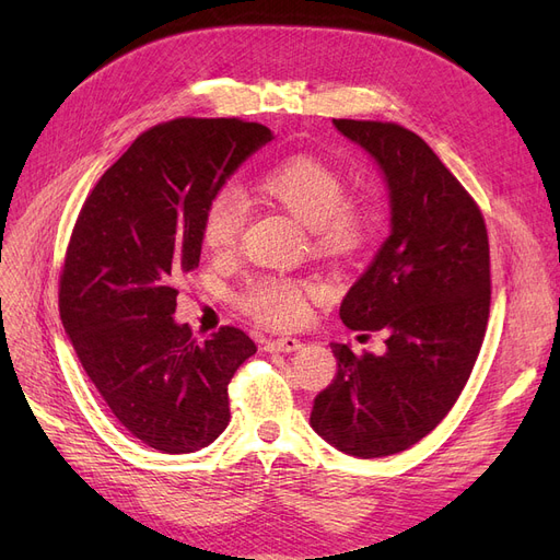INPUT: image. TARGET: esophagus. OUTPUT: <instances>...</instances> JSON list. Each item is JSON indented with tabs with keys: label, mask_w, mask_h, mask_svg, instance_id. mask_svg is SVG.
<instances>
[{
	"label": "esophagus",
	"mask_w": 560,
	"mask_h": 560,
	"mask_svg": "<svg viewBox=\"0 0 560 560\" xmlns=\"http://www.w3.org/2000/svg\"><path fill=\"white\" fill-rule=\"evenodd\" d=\"M302 340H298V338H290V336H285V338H272V340H268L265 342V347H268V351H298V349H302Z\"/></svg>",
	"instance_id": "34e87169"
}]
</instances>
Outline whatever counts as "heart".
I'll return each instance as SVG.
<instances>
[{
  "label": "heart",
  "instance_id": "heart-1",
  "mask_svg": "<svg viewBox=\"0 0 560 560\" xmlns=\"http://www.w3.org/2000/svg\"><path fill=\"white\" fill-rule=\"evenodd\" d=\"M256 190L311 229L313 247L322 254L357 252L370 233V215L347 197L342 174L315 156H292L258 174ZM247 222L245 197L233 186L218 188L203 203L201 243L226 252L238 243ZM317 285L300 279L258 277L243 292V308L279 329L300 327L311 315Z\"/></svg>",
  "mask_w": 560,
  "mask_h": 560
}]
</instances>
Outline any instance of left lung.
<instances>
[{"label": "left lung", "mask_w": 560, "mask_h": 560, "mask_svg": "<svg viewBox=\"0 0 560 560\" xmlns=\"http://www.w3.org/2000/svg\"><path fill=\"white\" fill-rule=\"evenodd\" d=\"M334 127L374 159L390 197V235L340 304L345 327L381 331L386 351L357 357L331 342L338 372L311 427L349 456L378 458L431 433L467 384L490 313L488 231L420 136L390 122Z\"/></svg>", "instance_id": "left-lung-1"}]
</instances>
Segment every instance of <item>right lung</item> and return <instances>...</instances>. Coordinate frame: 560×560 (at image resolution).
Masks as SVG:
<instances>
[{
	"mask_svg": "<svg viewBox=\"0 0 560 560\" xmlns=\"http://www.w3.org/2000/svg\"><path fill=\"white\" fill-rule=\"evenodd\" d=\"M272 131L235 117H179L144 131L85 199L66 254L58 308L110 413L163 454H190L229 424L226 386L254 340L179 325L176 281L201 254L203 203Z\"/></svg>",
	"mask_w": 560,
	"mask_h": 560,
	"instance_id": "1",
	"label": "right lung"
}]
</instances>
